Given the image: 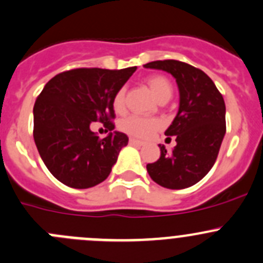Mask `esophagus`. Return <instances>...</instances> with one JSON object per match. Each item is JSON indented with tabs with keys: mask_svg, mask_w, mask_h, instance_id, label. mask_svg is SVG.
I'll list each match as a JSON object with an SVG mask.
<instances>
[{
	"mask_svg": "<svg viewBox=\"0 0 263 263\" xmlns=\"http://www.w3.org/2000/svg\"><path fill=\"white\" fill-rule=\"evenodd\" d=\"M129 144L135 145V146H142V145H144V142L140 141V140H137V139H134V137H131V139H129Z\"/></svg>",
	"mask_w": 263,
	"mask_h": 263,
	"instance_id": "34e87169",
	"label": "esophagus"
}]
</instances>
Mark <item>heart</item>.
I'll return each instance as SVG.
<instances>
[{
  "instance_id": "heart-1",
  "label": "heart",
  "mask_w": 263,
  "mask_h": 263,
  "mask_svg": "<svg viewBox=\"0 0 263 263\" xmlns=\"http://www.w3.org/2000/svg\"><path fill=\"white\" fill-rule=\"evenodd\" d=\"M147 86L152 90L153 95L157 100L162 98H171L172 96V86L170 81L163 76H153L147 80ZM113 106L117 111H121L124 106V90L121 88L116 93L113 100ZM160 127V121L157 118H144V117L131 116L121 122V128L127 134L136 137L146 139L150 137Z\"/></svg>"
}]
</instances>
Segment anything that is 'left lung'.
<instances>
[{
  "label": "left lung",
  "instance_id": "obj_1",
  "mask_svg": "<svg viewBox=\"0 0 263 263\" xmlns=\"http://www.w3.org/2000/svg\"><path fill=\"white\" fill-rule=\"evenodd\" d=\"M175 77L180 106L172 124L164 132L175 136L176 146L167 153L159 145L160 157L146 170L163 187L178 190L199 182L217 159L226 134V108L222 95L203 70L178 60H157L144 65Z\"/></svg>",
  "mask_w": 263,
  "mask_h": 263
}]
</instances>
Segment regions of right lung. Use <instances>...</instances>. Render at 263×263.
Wrapping results in <instances>:
<instances>
[{
  "instance_id": "add662e5",
  "label": "right lung",
  "mask_w": 263,
  "mask_h": 263,
  "mask_svg": "<svg viewBox=\"0 0 263 263\" xmlns=\"http://www.w3.org/2000/svg\"><path fill=\"white\" fill-rule=\"evenodd\" d=\"M135 70L80 68L56 74L43 87L33 108V137L47 170L64 185L88 189L110 175L128 144L126 134L113 131V100ZM92 121H101L108 136L99 139Z\"/></svg>"
}]
</instances>
